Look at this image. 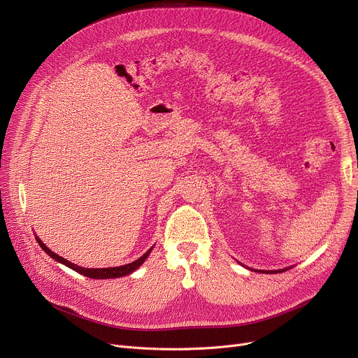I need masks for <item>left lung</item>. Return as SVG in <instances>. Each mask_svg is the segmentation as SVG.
I'll return each instance as SVG.
<instances>
[{"instance_id": "obj_1", "label": "left lung", "mask_w": 358, "mask_h": 358, "mask_svg": "<svg viewBox=\"0 0 358 358\" xmlns=\"http://www.w3.org/2000/svg\"><path fill=\"white\" fill-rule=\"evenodd\" d=\"M283 271H286V270L285 268L283 270H273V271H261L259 270V273H283Z\"/></svg>"}]
</instances>
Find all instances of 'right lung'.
<instances>
[{"label":"right lung","mask_w":358,"mask_h":358,"mask_svg":"<svg viewBox=\"0 0 358 358\" xmlns=\"http://www.w3.org/2000/svg\"><path fill=\"white\" fill-rule=\"evenodd\" d=\"M36 241L39 242V245L42 247V250H43L49 257H52L55 261L61 262V264L69 267L71 270L77 271V273H80V274H83V275H85V277L97 278V280H103V278H117V277H123V275H127V274H130V273H134L135 270H138V268L143 264V261L148 258V255L150 254V251H152V248H154V247L149 248L141 258H138L136 261L130 262V264H126V266L108 267V268H84V267H80V266H77V264H73V262H71V261H68V259L59 257L58 254H55L53 251H50V250L45 245V243L42 242V239H39L37 236H36Z\"/></svg>","instance_id":"1"}]
</instances>
